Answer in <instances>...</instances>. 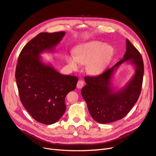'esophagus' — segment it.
<instances>
[{
	"instance_id": "obj_1",
	"label": "esophagus",
	"mask_w": 156,
	"mask_h": 156,
	"mask_svg": "<svg viewBox=\"0 0 156 156\" xmlns=\"http://www.w3.org/2000/svg\"><path fill=\"white\" fill-rule=\"evenodd\" d=\"M83 85H84V82L83 80H78V82L77 83V87L78 89H80V88L83 87Z\"/></svg>"
}]
</instances>
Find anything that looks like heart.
Returning <instances> with one entry per match:
<instances>
[{"mask_svg": "<svg viewBox=\"0 0 156 156\" xmlns=\"http://www.w3.org/2000/svg\"><path fill=\"white\" fill-rule=\"evenodd\" d=\"M113 48L109 44L91 41L80 44L74 49L73 55L66 56L69 67L73 70L86 65V71L90 74H99L106 69L112 58Z\"/></svg>", "mask_w": 156, "mask_h": 156, "instance_id": "obj_1", "label": "heart"}]
</instances>
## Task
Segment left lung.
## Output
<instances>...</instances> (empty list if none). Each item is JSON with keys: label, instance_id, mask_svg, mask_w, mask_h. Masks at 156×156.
Segmentation results:
<instances>
[{"label": "left lung", "instance_id": "obj_1", "mask_svg": "<svg viewBox=\"0 0 156 156\" xmlns=\"http://www.w3.org/2000/svg\"><path fill=\"white\" fill-rule=\"evenodd\" d=\"M126 51L123 59L112 68L97 76H86L87 83L81 91L91 117L101 123L122 119L129 113L140 96L144 75V63L140 52L126 39ZM136 66L133 77L126 86L116 92L111 85L114 69L127 60Z\"/></svg>", "mask_w": 156, "mask_h": 156}]
</instances>
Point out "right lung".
Returning a JSON list of instances; mask_svg holds the SVG:
<instances>
[{
  "label": "right lung",
  "mask_w": 156,
  "mask_h": 156,
  "mask_svg": "<svg viewBox=\"0 0 156 156\" xmlns=\"http://www.w3.org/2000/svg\"><path fill=\"white\" fill-rule=\"evenodd\" d=\"M64 31L41 33L30 41L17 60L16 79L22 105L36 121L51 125L63 116L65 100L74 90L78 78L61 74L43 63L40 53L53 51L65 36Z\"/></svg>",
  "instance_id": "1"
}]
</instances>
